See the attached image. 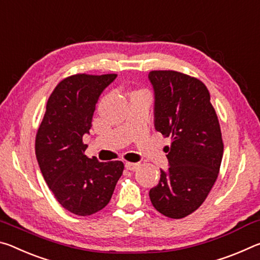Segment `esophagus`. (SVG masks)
<instances>
[{
	"mask_svg": "<svg viewBox=\"0 0 260 260\" xmlns=\"http://www.w3.org/2000/svg\"><path fill=\"white\" fill-rule=\"evenodd\" d=\"M125 168L127 170H136L139 168V164H136V162H125Z\"/></svg>",
	"mask_w": 260,
	"mask_h": 260,
	"instance_id": "esophagus-1",
	"label": "esophagus"
}]
</instances>
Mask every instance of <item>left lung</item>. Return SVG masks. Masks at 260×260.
<instances>
[{
  "mask_svg": "<svg viewBox=\"0 0 260 260\" xmlns=\"http://www.w3.org/2000/svg\"><path fill=\"white\" fill-rule=\"evenodd\" d=\"M154 88V125L172 138L169 168L150 190L161 214L182 219L202 205L218 178L223 143L210 92L202 80L174 70L148 74Z\"/></svg>",
  "mask_w": 260,
  "mask_h": 260,
  "instance_id": "8db88e82",
  "label": "left lung"
}]
</instances>
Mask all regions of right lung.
<instances>
[{
    "label": "right lung",
    "instance_id": "obj_1",
    "mask_svg": "<svg viewBox=\"0 0 260 260\" xmlns=\"http://www.w3.org/2000/svg\"><path fill=\"white\" fill-rule=\"evenodd\" d=\"M117 75H72L50 94L36 136V155L56 201L76 215H91L112 198L124 169L122 161L99 162L85 155L95 104Z\"/></svg>",
    "mask_w": 260,
    "mask_h": 260
}]
</instances>
